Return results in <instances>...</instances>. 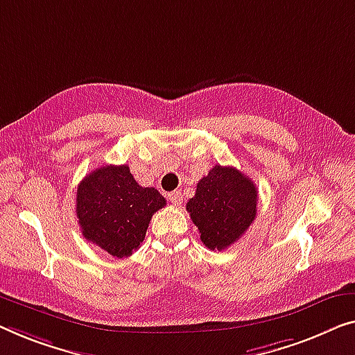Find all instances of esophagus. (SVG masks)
<instances>
[{
  "label": "esophagus",
  "instance_id": "1",
  "mask_svg": "<svg viewBox=\"0 0 355 355\" xmlns=\"http://www.w3.org/2000/svg\"><path fill=\"white\" fill-rule=\"evenodd\" d=\"M167 198H168V200H171L172 204H175V205H180V204H182V200H183V196H182V193H180V191H173V193L168 194Z\"/></svg>",
  "mask_w": 355,
  "mask_h": 355
}]
</instances>
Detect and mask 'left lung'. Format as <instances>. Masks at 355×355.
<instances>
[{"label":"left lung","mask_w":355,"mask_h":355,"mask_svg":"<svg viewBox=\"0 0 355 355\" xmlns=\"http://www.w3.org/2000/svg\"><path fill=\"white\" fill-rule=\"evenodd\" d=\"M258 189L234 167L215 166L199 180L187 210L210 250H225L248 230L257 216Z\"/></svg>","instance_id":"1"}]
</instances>
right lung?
<instances>
[{
  "label": "right lung",
  "instance_id": "obj_1",
  "mask_svg": "<svg viewBox=\"0 0 355 355\" xmlns=\"http://www.w3.org/2000/svg\"><path fill=\"white\" fill-rule=\"evenodd\" d=\"M166 205L155 188L135 182L129 166H103L78 184L76 216L83 236L111 257H130L145 239L151 216Z\"/></svg>",
  "mask_w": 355,
  "mask_h": 355
}]
</instances>
